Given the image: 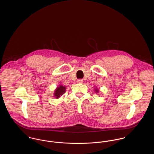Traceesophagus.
<instances>
[{
    "label": "esophagus",
    "instance_id": "1",
    "mask_svg": "<svg viewBox=\"0 0 154 154\" xmlns=\"http://www.w3.org/2000/svg\"><path fill=\"white\" fill-rule=\"evenodd\" d=\"M83 82H84V81H83V79H78V80L77 81V82H78V84H82Z\"/></svg>",
    "mask_w": 154,
    "mask_h": 154
}]
</instances>
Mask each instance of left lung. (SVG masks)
Here are the masks:
<instances>
[{"mask_svg": "<svg viewBox=\"0 0 154 154\" xmlns=\"http://www.w3.org/2000/svg\"><path fill=\"white\" fill-rule=\"evenodd\" d=\"M95 92L98 93V92H99V89H96V88H95Z\"/></svg>", "mask_w": 154, "mask_h": 154, "instance_id": "1", "label": "left lung"}]
</instances>
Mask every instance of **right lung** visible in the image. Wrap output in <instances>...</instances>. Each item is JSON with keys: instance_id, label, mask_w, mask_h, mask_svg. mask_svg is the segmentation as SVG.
<instances>
[{"instance_id": "right-lung-1", "label": "right lung", "mask_w": 154, "mask_h": 154, "mask_svg": "<svg viewBox=\"0 0 154 154\" xmlns=\"http://www.w3.org/2000/svg\"><path fill=\"white\" fill-rule=\"evenodd\" d=\"M66 92V87L63 85H59L54 91V97L56 98H59Z\"/></svg>"}]
</instances>
